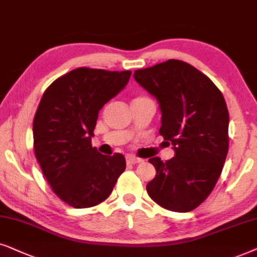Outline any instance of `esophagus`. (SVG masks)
Wrapping results in <instances>:
<instances>
[{
    "label": "esophagus",
    "instance_id": "34e87169",
    "mask_svg": "<svg viewBox=\"0 0 257 257\" xmlns=\"http://www.w3.org/2000/svg\"><path fill=\"white\" fill-rule=\"evenodd\" d=\"M126 163L128 164H136V163H140V162H143L142 159H140V157H135V156H126Z\"/></svg>",
    "mask_w": 257,
    "mask_h": 257
}]
</instances>
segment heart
<instances>
[{
    "mask_svg": "<svg viewBox=\"0 0 257 257\" xmlns=\"http://www.w3.org/2000/svg\"><path fill=\"white\" fill-rule=\"evenodd\" d=\"M143 97H145V96H138V97H135L134 100H138V98H143Z\"/></svg>",
    "mask_w": 257,
    "mask_h": 257,
    "instance_id": "b5f03b06",
    "label": "heart"
}]
</instances>
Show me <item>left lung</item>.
<instances>
[{
  "instance_id": "left-lung-1",
  "label": "left lung",
  "mask_w": 257,
  "mask_h": 257,
  "mask_svg": "<svg viewBox=\"0 0 257 257\" xmlns=\"http://www.w3.org/2000/svg\"><path fill=\"white\" fill-rule=\"evenodd\" d=\"M134 78L159 101L160 135L175 150L166 162L149 160L156 176L147 184L148 195L168 210L191 211L213 191L228 154L223 95L209 77L180 60L135 70Z\"/></svg>"
}]
</instances>
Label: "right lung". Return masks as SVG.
Returning <instances> with one entry per match:
<instances>
[{
  "instance_id": "1",
  "label": "right lung",
  "mask_w": 257,
  "mask_h": 257,
  "mask_svg": "<svg viewBox=\"0 0 257 257\" xmlns=\"http://www.w3.org/2000/svg\"><path fill=\"white\" fill-rule=\"evenodd\" d=\"M132 71L76 68L46 89L33 122L34 153L46 180L74 208L104 201L124 172L122 154L91 146L98 111L128 83Z\"/></svg>"
}]
</instances>
